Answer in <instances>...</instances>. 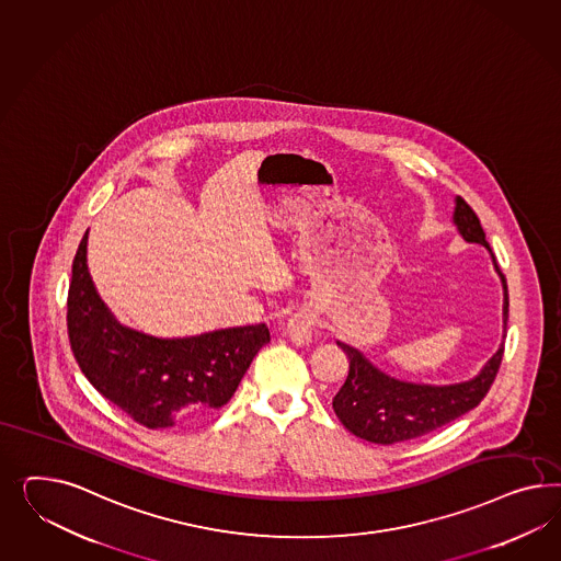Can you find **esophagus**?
<instances>
[{"label":"esophagus","instance_id":"34e87169","mask_svg":"<svg viewBox=\"0 0 561 561\" xmlns=\"http://www.w3.org/2000/svg\"><path fill=\"white\" fill-rule=\"evenodd\" d=\"M313 318L309 313V309H299L295 316H290L287 328H285V334L288 340L297 346H309L313 342Z\"/></svg>","mask_w":561,"mask_h":561}]
</instances>
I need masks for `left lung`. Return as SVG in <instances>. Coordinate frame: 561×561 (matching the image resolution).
I'll use <instances>...</instances> for the list:
<instances>
[{
    "mask_svg": "<svg viewBox=\"0 0 561 561\" xmlns=\"http://www.w3.org/2000/svg\"><path fill=\"white\" fill-rule=\"evenodd\" d=\"M453 225L459 236L469 243H480L492 257L494 271L500 276L504 304H502V342L488 363L467 381L447 385L414 383L391 377L375 367L365 354L351 344L337 340L336 344L351 360L348 379L332 401L340 422L358 438L375 445H393L401 440L417 438L433 433L436 428L463 416L480 403L496 379L497 368L504 354L506 321H508V287L502 271L497 268L496 256L485 241L478 215L455 196Z\"/></svg>",
    "mask_w": 561,
    "mask_h": 561,
    "instance_id": "obj_1",
    "label": "left lung"
}]
</instances>
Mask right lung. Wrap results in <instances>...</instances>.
<instances>
[{
    "mask_svg": "<svg viewBox=\"0 0 561 561\" xmlns=\"http://www.w3.org/2000/svg\"><path fill=\"white\" fill-rule=\"evenodd\" d=\"M67 330L85 379L153 431L188 428L224 408L271 342L264 323L182 337L151 336L121 323L90 276L88 231L71 268Z\"/></svg>",
    "mask_w": 561,
    "mask_h": 561,
    "instance_id": "1",
    "label": "right lung"
}]
</instances>
